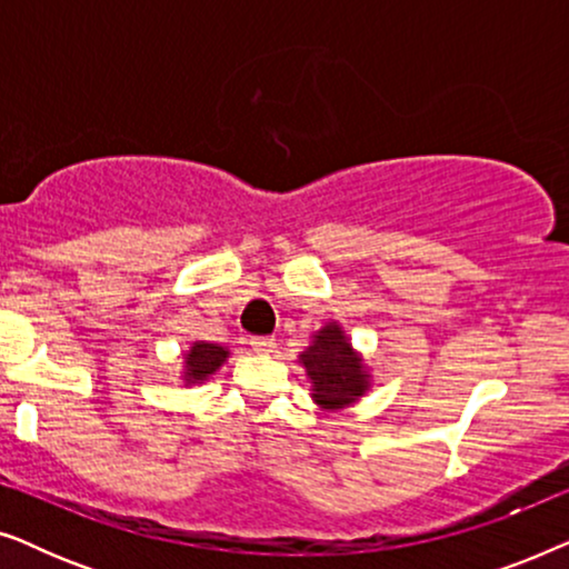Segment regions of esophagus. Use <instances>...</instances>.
Wrapping results in <instances>:
<instances>
[{"mask_svg":"<svg viewBox=\"0 0 569 569\" xmlns=\"http://www.w3.org/2000/svg\"><path fill=\"white\" fill-rule=\"evenodd\" d=\"M251 347H253V352L269 355V352H274L277 341L271 339V337H253V339H251Z\"/></svg>","mask_w":569,"mask_h":569,"instance_id":"1","label":"esophagus"}]
</instances>
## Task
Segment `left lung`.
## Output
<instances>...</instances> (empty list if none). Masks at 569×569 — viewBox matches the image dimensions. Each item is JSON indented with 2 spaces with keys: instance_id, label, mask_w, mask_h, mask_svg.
Masks as SVG:
<instances>
[{
  "instance_id": "1",
  "label": "left lung",
  "mask_w": 569,
  "mask_h": 569,
  "mask_svg": "<svg viewBox=\"0 0 569 569\" xmlns=\"http://www.w3.org/2000/svg\"><path fill=\"white\" fill-rule=\"evenodd\" d=\"M300 362L313 383L318 407L341 409L368 391L370 376L362 357L355 355L339 323L323 326L313 337V345L300 355Z\"/></svg>"
}]
</instances>
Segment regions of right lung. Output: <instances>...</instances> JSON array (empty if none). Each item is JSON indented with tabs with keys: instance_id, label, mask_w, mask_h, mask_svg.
I'll return each instance as SVG.
<instances>
[{
	"instance_id": "add662e5",
	"label": "right lung",
	"mask_w": 569,
	"mask_h": 569,
	"mask_svg": "<svg viewBox=\"0 0 569 569\" xmlns=\"http://www.w3.org/2000/svg\"><path fill=\"white\" fill-rule=\"evenodd\" d=\"M228 355V349L209 345V341H197V345L189 349V355L183 357L186 383H201V380H207L217 368H220Z\"/></svg>"
}]
</instances>
